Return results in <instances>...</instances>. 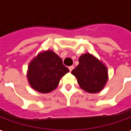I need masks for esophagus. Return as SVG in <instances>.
Returning <instances> with one entry per match:
<instances>
[{"mask_svg": "<svg viewBox=\"0 0 131 131\" xmlns=\"http://www.w3.org/2000/svg\"><path fill=\"white\" fill-rule=\"evenodd\" d=\"M74 69V66H70V67H69V69L70 72H72V70Z\"/></svg>", "mask_w": 131, "mask_h": 131, "instance_id": "1", "label": "esophagus"}]
</instances>
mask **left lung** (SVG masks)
<instances>
[{"label": "left lung", "instance_id": "left-lung-1", "mask_svg": "<svg viewBox=\"0 0 131 131\" xmlns=\"http://www.w3.org/2000/svg\"><path fill=\"white\" fill-rule=\"evenodd\" d=\"M80 88L90 93L101 91L107 81V69L90 54H82L79 65L72 71Z\"/></svg>", "mask_w": 131, "mask_h": 131}]
</instances>
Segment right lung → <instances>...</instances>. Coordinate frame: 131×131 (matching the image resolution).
Listing matches in <instances>:
<instances>
[{
	"instance_id": "obj_1",
	"label": "right lung",
	"mask_w": 131,
	"mask_h": 131,
	"mask_svg": "<svg viewBox=\"0 0 131 131\" xmlns=\"http://www.w3.org/2000/svg\"><path fill=\"white\" fill-rule=\"evenodd\" d=\"M69 70L53 51L40 53L28 65L27 77L33 89L48 93L57 87L60 79Z\"/></svg>"
}]
</instances>
